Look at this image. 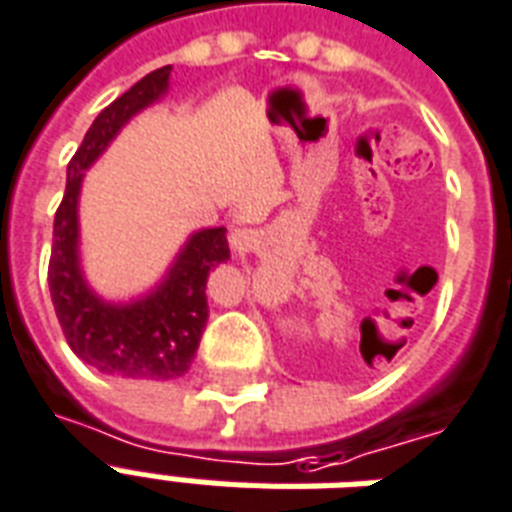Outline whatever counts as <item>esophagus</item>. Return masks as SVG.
<instances>
[{"instance_id":"1","label":"esophagus","mask_w":512,"mask_h":512,"mask_svg":"<svg viewBox=\"0 0 512 512\" xmlns=\"http://www.w3.org/2000/svg\"><path fill=\"white\" fill-rule=\"evenodd\" d=\"M228 239H230V247L239 249V252H244V249L252 247V236H249V230H244V228L230 230Z\"/></svg>"}]
</instances>
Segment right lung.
<instances>
[{
    "label": "right lung",
    "instance_id": "right-lung-1",
    "mask_svg": "<svg viewBox=\"0 0 512 512\" xmlns=\"http://www.w3.org/2000/svg\"><path fill=\"white\" fill-rule=\"evenodd\" d=\"M171 66H161L115 99L88 128L66 166V193L53 222L48 284L56 317L72 351L99 373L120 378L171 381L185 376L204 335L209 303L206 279L230 257L225 228H201L187 236L163 279L139 298L104 300L80 265V190L85 171L99 161L123 126L166 96Z\"/></svg>",
    "mask_w": 512,
    "mask_h": 512
}]
</instances>
